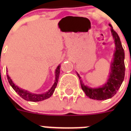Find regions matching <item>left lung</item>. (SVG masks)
<instances>
[{
    "label": "left lung",
    "instance_id": "1",
    "mask_svg": "<svg viewBox=\"0 0 131 131\" xmlns=\"http://www.w3.org/2000/svg\"><path fill=\"white\" fill-rule=\"evenodd\" d=\"M109 25L112 27L111 31L114 38L116 49L114 54L113 62H112L111 66L110 75L107 83L101 88H89L83 84L82 80L81 79V77L77 73L83 91L87 96L94 100H104L113 97L117 93L124 80L125 73L124 50L123 48L119 37L118 36L117 33L113 30L111 24H109Z\"/></svg>",
    "mask_w": 131,
    "mask_h": 131
}]
</instances>
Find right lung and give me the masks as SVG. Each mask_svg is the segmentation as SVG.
Returning a JSON list of instances; mask_svg holds the SVG:
<instances>
[{
  "mask_svg": "<svg viewBox=\"0 0 131 131\" xmlns=\"http://www.w3.org/2000/svg\"><path fill=\"white\" fill-rule=\"evenodd\" d=\"M60 66H58V68L56 69V80L54 82V84H53V86L52 88L50 89L48 92H47L45 94H32L31 92H28V91H25L24 89H21L19 88L18 86H16L14 83L12 81L11 79L7 75V79L8 80V82L11 86L13 88V89L16 91L17 93L19 95V96L21 97L23 99L27 100V101H31V102H39L42 101V100H46L47 98H50L52 95L53 92H54L56 87L57 86L58 81L59 75H60Z\"/></svg>",
  "mask_w": 131,
  "mask_h": 131,
  "instance_id": "add662e5",
  "label": "right lung"
}]
</instances>
